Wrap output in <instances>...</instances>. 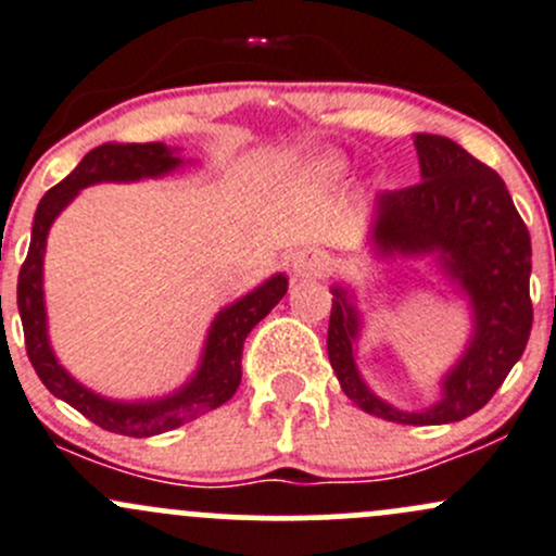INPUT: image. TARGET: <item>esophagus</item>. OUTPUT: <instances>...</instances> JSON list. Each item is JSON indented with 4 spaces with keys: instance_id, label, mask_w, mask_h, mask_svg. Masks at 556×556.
<instances>
[{
    "instance_id": "esophagus-1",
    "label": "esophagus",
    "mask_w": 556,
    "mask_h": 556,
    "mask_svg": "<svg viewBox=\"0 0 556 556\" xmlns=\"http://www.w3.org/2000/svg\"><path fill=\"white\" fill-rule=\"evenodd\" d=\"M291 270L296 278H320L329 270V256L324 251H300L291 260Z\"/></svg>"
}]
</instances>
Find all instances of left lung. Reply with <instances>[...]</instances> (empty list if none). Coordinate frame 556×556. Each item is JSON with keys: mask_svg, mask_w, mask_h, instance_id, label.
<instances>
[{"mask_svg": "<svg viewBox=\"0 0 556 556\" xmlns=\"http://www.w3.org/2000/svg\"><path fill=\"white\" fill-rule=\"evenodd\" d=\"M415 150L422 181L377 194L371 245L380 256L437 254L473 307L471 342L444 375L442 399L417 412L382 402L358 375L353 345L362 318L342 286L331 289L326 348L342 391L364 412L402 426H442L482 409L522 358L533 329V249L495 170L444 136L417 134Z\"/></svg>", "mask_w": 556, "mask_h": 556, "instance_id": "8db88e82", "label": "left lung"}]
</instances>
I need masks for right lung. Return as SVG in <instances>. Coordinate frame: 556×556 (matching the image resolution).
I'll return each instance as SVG.
<instances>
[{
  "mask_svg": "<svg viewBox=\"0 0 556 556\" xmlns=\"http://www.w3.org/2000/svg\"><path fill=\"white\" fill-rule=\"evenodd\" d=\"M181 163L185 160L179 157V150H170L160 141H150V144H101L90 150L61 185H55L39 200L31 225V243H28L26 262L21 265L18 313L23 337H26L28 362H31L34 371L55 399L83 412L88 420H93L104 431L123 433V437L144 439L174 431V428L185 426V422L232 399V393L240 386V356H243L245 337L283 300L286 289H289V278L278 273V276L256 286L251 294L240 296L238 302L219 311V316L214 318L208 329V340H205L198 371L190 377V382H185L170 396L150 399V402H112V399H104L90 391V388L79 386L59 364L48 340V316H45L42 291V260L50 225L85 187L99 185V181L154 179V176L170 174Z\"/></svg>",
  "mask_w": 556,
  "mask_h": 556,
  "instance_id": "obj_1",
  "label": "right lung"
}]
</instances>
